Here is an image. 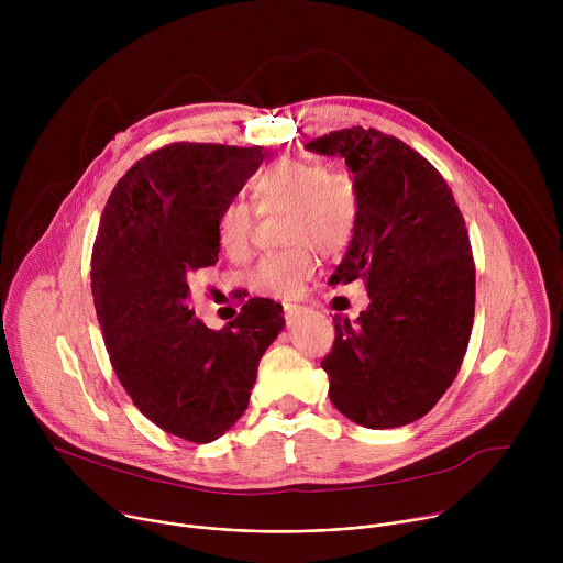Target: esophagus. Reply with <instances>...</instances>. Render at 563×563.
I'll use <instances>...</instances> for the list:
<instances>
[{"mask_svg":"<svg viewBox=\"0 0 563 563\" xmlns=\"http://www.w3.org/2000/svg\"><path fill=\"white\" fill-rule=\"evenodd\" d=\"M283 311H285L287 323H294V320H296L298 316L305 313V307H302V305H294V302H285V305H283Z\"/></svg>","mask_w":563,"mask_h":563,"instance_id":"obj_1","label":"esophagus"}]
</instances>
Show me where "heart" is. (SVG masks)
<instances>
[{"instance_id": "obj_1", "label": "heart", "mask_w": 563, "mask_h": 563, "mask_svg": "<svg viewBox=\"0 0 563 563\" xmlns=\"http://www.w3.org/2000/svg\"><path fill=\"white\" fill-rule=\"evenodd\" d=\"M252 200L258 213L285 211L283 243L289 247L267 254L250 274L256 294L294 298L316 272V256L336 258L354 243L361 222V187L350 172L328 169L305 157H280L252 180ZM254 211L231 200L216 220L220 247L245 258L252 250Z\"/></svg>"}]
</instances>
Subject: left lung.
Listing matches in <instances>:
<instances>
[{
  "label": "left lung",
  "instance_id": "1",
  "mask_svg": "<svg viewBox=\"0 0 563 563\" xmlns=\"http://www.w3.org/2000/svg\"><path fill=\"white\" fill-rule=\"evenodd\" d=\"M341 155L361 187V222L330 285L365 280L369 307L334 318L320 361L339 412L372 430L426 417L456 378L474 320V261L443 176L406 142L341 129L305 144Z\"/></svg>",
  "mask_w": 563,
  "mask_h": 563
}]
</instances>
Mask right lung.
I'll list each match as a JSON object with an SVG mask.
<instances>
[{"label":"right lung","mask_w":563,"mask_h":563,"mask_svg":"<svg viewBox=\"0 0 563 563\" xmlns=\"http://www.w3.org/2000/svg\"><path fill=\"white\" fill-rule=\"evenodd\" d=\"M261 146L174 142L120 178L100 218L91 289L111 365L133 406L167 434L211 443L247 410L258 363L285 325L252 298L213 332L189 280L218 261L216 220L263 163Z\"/></svg>","instance_id":"1"}]
</instances>
